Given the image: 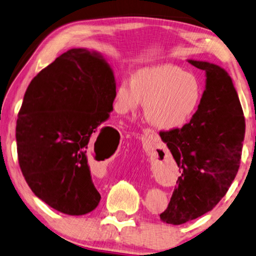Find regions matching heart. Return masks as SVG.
Listing matches in <instances>:
<instances>
[{
    "label": "heart",
    "mask_w": 256,
    "mask_h": 256,
    "mask_svg": "<svg viewBox=\"0 0 256 256\" xmlns=\"http://www.w3.org/2000/svg\"><path fill=\"white\" fill-rule=\"evenodd\" d=\"M202 98V86L194 74L163 64L140 70L134 78H124L114 91L119 114L136 112L145 103V118L160 130H174L194 116Z\"/></svg>",
    "instance_id": "heart-1"
}]
</instances>
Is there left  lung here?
<instances>
[{"label":"left lung","mask_w":256,"mask_h":256,"mask_svg":"<svg viewBox=\"0 0 256 256\" xmlns=\"http://www.w3.org/2000/svg\"><path fill=\"white\" fill-rule=\"evenodd\" d=\"M206 72L198 111L181 129L160 134L181 176L160 220L181 225L222 200L240 168L245 135L243 110L230 74L209 62L188 60Z\"/></svg>","instance_id":"obj_1"}]
</instances>
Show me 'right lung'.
Segmentation results:
<instances>
[{"mask_svg": "<svg viewBox=\"0 0 256 256\" xmlns=\"http://www.w3.org/2000/svg\"><path fill=\"white\" fill-rule=\"evenodd\" d=\"M114 91L112 67L86 48L57 57L26 88L16 129L20 168L34 194L57 212L80 216L100 202L88 158L116 138V129L101 126Z\"/></svg>", "mask_w": 256, "mask_h": 256, "instance_id": "right-lung-1", "label": "right lung"}]
</instances>
